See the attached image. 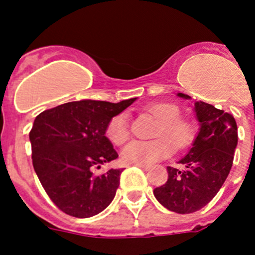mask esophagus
Segmentation results:
<instances>
[{
	"label": "esophagus",
	"instance_id": "obj_1",
	"mask_svg": "<svg viewBox=\"0 0 255 255\" xmlns=\"http://www.w3.org/2000/svg\"><path fill=\"white\" fill-rule=\"evenodd\" d=\"M135 166L139 168H141V170H144V171H148L150 168L149 164H135Z\"/></svg>",
	"mask_w": 255,
	"mask_h": 255
}]
</instances>
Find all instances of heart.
Returning <instances> with one entry per match:
<instances>
[{"instance_id":"b5f03b06","label":"heart","mask_w":255,"mask_h":255,"mask_svg":"<svg viewBox=\"0 0 255 255\" xmlns=\"http://www.w3.org/2000/svg\"><path fill=\"white\" fill-rule=\"evenodd\" d=\"M149 114L161 121L157 136L150 141L134 140L121 152V158L129 164H149L159 159L167 158L173 152V145L177 149L186 148L195 136L193 124L180 119L179 106L171 102H155L145 106ZM130 135L129 117L121 112L112 117L106 126V136L115 145H121Z\"/></svg>"}]
</instances>
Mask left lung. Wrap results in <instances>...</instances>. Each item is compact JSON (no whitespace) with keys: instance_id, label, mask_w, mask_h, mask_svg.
Segmentation results:
<instances>
[{"instance_id":"obj_1","label":"left lung","mask_w":255,"mask_h":255,"mask_svg":"<svg viewBox=\"0 0 255 255\" xmlns=\"http://www.w3.org/2000/svg\"><path fill=\"white\" fill-rule=\"evenodd\" d=\"M189 100L184 93L177 94ZM200 130L193 147L180 161L182 170L167 167L166 184L153 190L164 208L180 215L199 211L217 194L229 176L238 145L234 116L206 102L195 103Z\"/></svg>"}]
</instances>
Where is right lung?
<instances>
[{"mask_svg": "<svg viewBox=\"0 0 255 255\" xmlns=\"http://www.w3.org/2000/svg\"><path fill=\"white\" fill-rule=\"evenodd\" d=\"M134 101H76L35 117L29 132L33 167L49 199L64 213L92 217L115 198L123 168L102 175L93 170L119 157L106 138V126Z\"/></svg>", "mask_w": 255, "mask_h": 255, "instance_id": "add662e5", "label": "right lung"}]
</instances>
